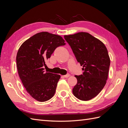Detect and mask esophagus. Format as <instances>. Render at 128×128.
Masks as SVG:
<instances>
[{
	"mask_svg": "<svg viewBox=\"0 0 128 128\" xmlns=\"http://www.w3.org/2000/svg\"><path fill=\"white\" fill-rule=\"evenodd\" d=\"M69 76H70V74H67L64 75V77H66V78H67V77H68Z\"/></svg>",
	"mask_w": 128,
	"mask_h": 128,
	"instance_id": "esophagus-1",
	"label": "esophagus"
}]
</instances>
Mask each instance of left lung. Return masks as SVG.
I'll return each mask as SVG.
<instances>
[{"label": "left lung", "instance_id": "left-lung-1", "mask_svg": "<svg viewBox=\"0 0 128 128\" xmlns=\"http://www.w3.org/2000/svg\"><path fill=\"white\" fill-rule=\"evenodd\" d=\"M76 59L83 66V74L75 75L77 83L72 89L77 98L88 101L94 98L106 83L110 66L107 50L102 42L88 32L64 36Z\"/></svg>", "mask_w": 128, "mask_h": 128}]
</instances>
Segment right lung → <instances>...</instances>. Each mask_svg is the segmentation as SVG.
I'll list each match as a JSON object with an SVG mask.
<instances>
[{
    "label": "right lung",
    "instance_id": "obj_1",
    "mask_svg": "<svg viewBox=\"0 0 128 128\" xmlns=\"http://www.w3.org/2000/svg\"><path fill=\"white\" fill-rule=\"evenodd\" d=\"M65 44L62 37L41 32L26 40L18 50L19 77L27 92L37 101H48L55 94L60 75L45 72L43 66L56 48Z\"/></svg>",
    "mask_w": 128,
    "mask_h": 128
}]
</instances>
